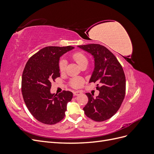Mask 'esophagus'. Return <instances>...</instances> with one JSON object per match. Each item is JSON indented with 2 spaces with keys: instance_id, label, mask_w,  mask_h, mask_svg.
Returning <instances> with one entry per match:
<instances>
[{
  "instance_id": "esophagus-1",
  "label": "esophagus",
  "mask_w": 154,
  "mask_h": 154,
  "mask_svg": "<svg viewBox=\"0 0 154 154\" xmlns=\"http://www.w3.org/2000/svg\"><path fill=\"white\" fill-rule=\"evenodd\" d=\"M73 94L74 96H78V95H80L82 94V92L81 91H74L73 92Z\"/></svg>"
}]
</instances>
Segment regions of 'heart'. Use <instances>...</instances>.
I'll return each mask as SVG.
<instances>
[{"label":"heart","instance_id":"obj_1","mask_svg":"<svg viewBox=\"0 0 154 154\" xmlns=\"http://www.w3.org/2000/svg\"><path fill=\"white\" fill-rule=\"evenodd\" d=\"M72 58L80 66H82V65L83 63H88V59L86 56L82 52H80V51L73 53ZM67 62L66 60L62 59L60 60L59 62L60 71L61 72H65L67 67ZM70 83H71V85L72 87L74 88H79L82 86L83 83V80L81 78L76 77V78H72Z\"/></svg>","mask_w":154,"mask_h":154}]
</instances>
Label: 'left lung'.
Listing matches in <instances>:
<instances>
[{
	"label": "left lung",
	"mask_w": 154,
	"mask_h": 154,
	"mask_svg": "<svg viewBox=\"0 0 154 154\" xmlns=\"http://www.w3.org/2000/svg\"><path fill=\"white\" fill-rule=\"evenodd\" d=\"M78 47L92 55L94 69L89 83L97 82L99 95L86 93L88 103L83 108L85 115L95 122H103L117 112L124 100L126 80L122 66L115 56L105 46L88 44Z\"/></svg>",
	"instance_id": "8db88e82"
}]
</instances>
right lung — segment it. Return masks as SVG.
<instances>
[{"label":"right lung","instance_id":"add662e5","mask_svg":"<svg viewBox=\"0 0 154 154\" xmlns=\"http://www.w3.org/2000/svg\"><path fill=\"white\" fill-rule=\"evenodd\" d=\"M72 46H49L40 49L26 63L22 77V92L26 106L38 122L54 125L66 116L72 93L63 91L51 94V82L60 77V58L73 49Z\"/></svg>","mask_w":154,"mask_h":154}]
</instances>
